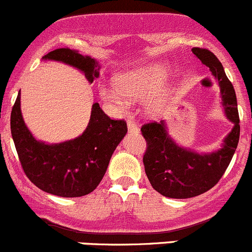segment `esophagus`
<instances>
[{"instance_id":"1","label":"esophagus","mask_w":252,"mask_h":252,"mask_svg":"<svg viewBox=\"0 0 252 252\" xmlns=\"http://www.w3.org/2000/svg\"><path fill=\"white\" fill-rule=\"evenodd\" d=\"M126 124H128L129 133H139V126H137V123L134 119L129 118L128 121H126Z\"/></svg>"}]
</instances>
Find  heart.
I'll return each instance as SVG.
<instances>
[{"label": "heart", "mask_w": 252, "mask_h": 252, "mask_svg": "<svg viewBox=\"0 0 252 252\" xmlns=\"http://www.w3.org/2000/svg\"><path fill=\"white\" fill-rule=\"evenodd\" d=\"M164 77H165V73L159 67H151L141 72L123 73V75L117 76L115 79L116 89L101 87L100 95L102 99L116 105L117 107L126 108L128 101L122 95L128 99H136L144 93L159 86Z\"/></svg>", "instance_id": "heart-1"}]
</instances>
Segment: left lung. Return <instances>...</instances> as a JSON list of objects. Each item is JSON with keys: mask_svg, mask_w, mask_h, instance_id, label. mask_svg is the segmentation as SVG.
<instances>
[{"mask_svg": "<svg viewBox=\"0 0 252 252\" xmlns=\"http://www.w3.org/2000/svg\"><path fill=\"white\" fill-rule=\"evenodd\" d=\"M192 53L219 81L224 113L234 126L224 137L222 147L211 153H198L179 146L169 135L164 121L141 126L147 144L144 165L148 180L161 195L176 199L195 197L215 186L231 163L240 135L237 96L223 66L210 50L193 48Z\"/></svg>", "mask_w": 252, "mask_h": 252, "instance_id": "obj_1", "label": "left lung"}]
</instances>
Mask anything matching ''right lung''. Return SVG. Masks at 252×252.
<instances>
[{"instance_id":"obj_1","label":"right lung","mask_w":252,"mask_h":252,"mask_svg":"<svg viewBox=\"0 0 252 252\" xmlns=\"http://www.w3.org/2000/svg\"><path fill=\"white\" fill-rule=\"evenodd\" d=\"M42 59L78 68L91 83L99 77V63L88 55L79 54L77 50L59 48ZM10 131L29 180L50 194L75 198L89 194L96 189L128 128L124 121L111 119L95 102L88 126L78 137L53 145L38 141L23 119L19 92L10 113Z\"/></svg>"}]
</instances>
